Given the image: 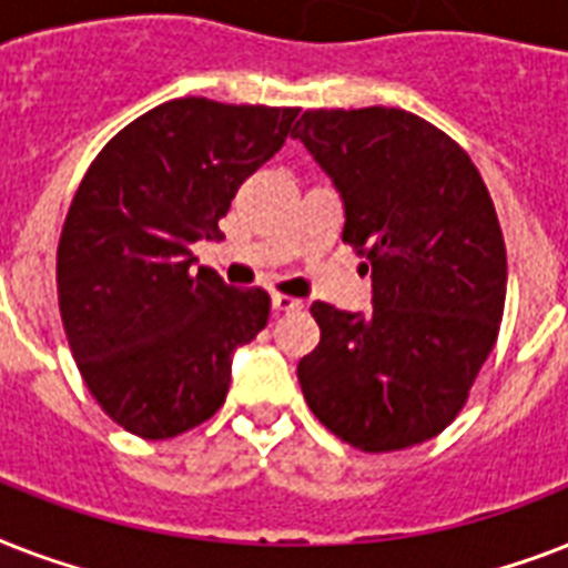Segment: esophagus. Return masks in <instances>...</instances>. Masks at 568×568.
<instances>
[{
    "label": "esophagus",
    "instance_id": "34e87169",
    "mask_svg": "<svg viewBox=\"0 0 568 568\" xmlns=\"http://www.w3.org/2000/svg\"><path fill=\"white\" fill-rule=\"evenodd\" d=\"M271 303H274L276 312H301L303 310V301H297V297H292V294H274V297H271Z\"/></svg>",
    "mask_w": 568,
    "mask_h": 568
}]
</instances>
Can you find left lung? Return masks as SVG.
<instances>
[{
	"instance_id": "obj_1",
	"label": "left lung",
	"mask_w": 568,
	"mask_h": 568,
	"mask_svg": "<svg viewBox=\"0 0 568 568\" xmlns=\"http://www.w3.org/2000/svg\"><path fill=\"white\" fill-rule=\"evenodd\" d=\"M297 126L374 285L372 315L312 303L321 342L297 365L303 397L354 448H413L457 418L498 338L507 250L493 196L454 138L404 109H315Z\"/></svg>"
}]
</instances>
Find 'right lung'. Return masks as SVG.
<instances>
[{
	"instance_id": "add662e5",
	"label": "right lung",
	"mask_w": 568,
	"mask_h": 568,
	"mask_svg": "<svg viewBox=\"0 0 568 568\" xmlns=\"http://www.w3.org/2000/svg\"><path fill=\"white\" fill-rule=\"evenodd\" d=\"M297 114L171 100L120 129L84 173L58 241V310L84 386L123 430L173 439L226 400L232 351L265 329L271 297L191 271V247L221 239L235 191Z\"/></svg>"
}]
</instances>
